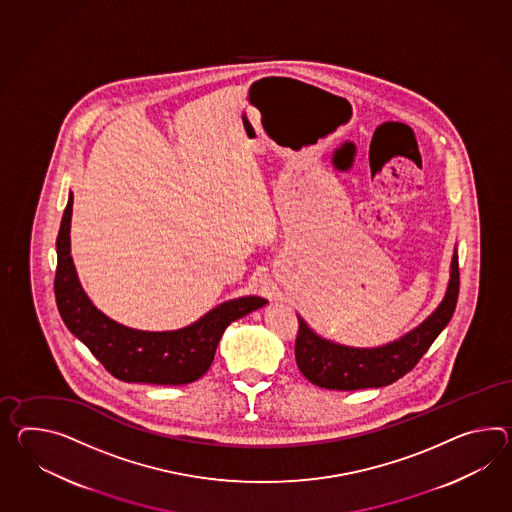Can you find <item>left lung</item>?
Returning <instances> with one entry per match:
<instances>
[{"instance_id": "obj_1", "label": "left lung", "mask_w": 512, "mask_h": 512, "mask_svg": "<svg viewBox=\"0 0 512 512\" xmlns=\"http://www.w3.org/2000/svg\"><path fill=\"white\" fill-rule=\"evenodd\" d=\"M459 298V255L451 259L448 290L435 312L412 329L411 333L379 346V348H349L318 337L298 316L300 329L296 337V362L301 374L312 385L329 390H361L392 385L399 377L409 374L435 338L449 324Z\"/></svg>"}]
</instances>
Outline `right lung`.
I'll return each instance as SVG.
<instances>
[{"mask_svg":"<svg viewBox=\"0 0 512 512\" xmlns=\"http://www.w3.org/2000/svg\"><path fill=\"white\" fill-rule=\"evenodd\" d=\"M70 192L57 235L55 300L66 327L87 346L109 374L125 383L187 385L211 368L225 327L264 307L268 301L246 296L225 301L198 322L177 331H138L98 311L81 287L70 255Z\"/></svg>","mask_w":512,"mask_h":512,"instance_id":"obj_1","label":"right lung"}]
</instances>
